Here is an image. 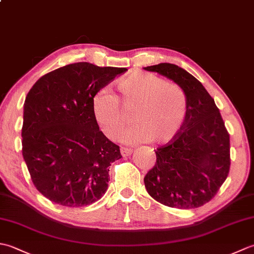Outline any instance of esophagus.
<instances>
[{"mask_svg": "<svg viewBox=\"0 0 254 254\" xmlns=\"http://www.w3.org/2000/svg\"><path fill=\"white\" fill-rule=\"evenodd\" d=\"M133 150L131 148H126V147H121V155L123 157H127V156L131 155Z\"/></svg>", "mask_w": 254, "mask_h": 254, "instance_id": "obj_1", "label": "esophagus"}]
</instances>
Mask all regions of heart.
I'll use <instances>...</instances> for the list:
<instances>
[{"mask_svg":"<svg viewBox=\"0 0 254 254\" xmlns=\"http://www.w3.org/2000/svg\"><path fill=\"white\" fill-rule=\"evenodd\" d=\"M119 98L106 88L93 98V112L101 131L116 138L126 124L122 107L132 109L134 123L119 135L126 144L150 141L166 144L174 139L186 120L187 96L179 86L150 73H134L117 83Z\"/></svg>","mask_w":254,"mask_h":254,"instance_id":"b5f03b06","label":"heart"}]
</instances>
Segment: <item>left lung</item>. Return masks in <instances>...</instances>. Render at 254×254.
<instances>
[{"label":"left lung","mask_w":254,"mask_h":254,"mask_svg":"<svg viewBox=\"0 0 254 254\" xmlns=\"http://www.w3.org/2000/svg\"><path fill=\"white\" fill-rule=\"evenodd\" d=\"M185 91L186 120L174 139L156 150V164L144 178L156 201L169 207L196 208L217 193L230 167L229 134L219 109L201 82L171 63L144 67Z\"/></svg>","instance_id":"1"}]
</instances>
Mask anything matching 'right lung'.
I'll list each match as a JSON object with an SVG mask.
<instances>
[{"instance_id": "obj_1", "label": "right lung", "mask_w": 254, "mask_h": 254, "mask_svg": "<svg viewBox=\"0 0 254 254\" xmlns=\"http://www.w3.org/2000/svg\"><path fill=\"white\" fill-rule=\"evenodd\" d=\"M126 67L68 64L40 77L27 94L23 157L37 190L51 202L86 206L106 193L120 147L99 130L93 98Z\"/></svg>"}]
</instances>
